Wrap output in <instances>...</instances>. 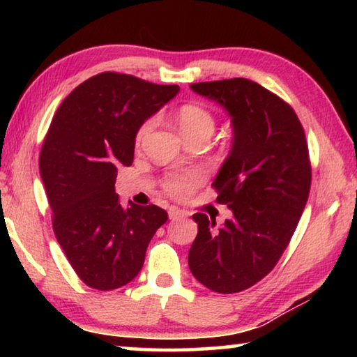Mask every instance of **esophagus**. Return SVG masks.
Returning <instances> with one entry per match:
<instances>
[{"mask_svg": "<svg viewBox=\"0 0 357 357\" xmlns=\"http://www.w3.org/2000/svg\"><path fill=\"white\" fill-rule=\"evenodd\" d=\"M168 215H170V219L174 220V219H181V217H185L187 213H185V211L178 209L176 206H172L170 211H168Z\"/></svg>", "mask_w": 357, "mask_h": 357, "instance_id": "obj_1", "label": "esophagus"}]
</instances>
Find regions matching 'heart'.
I'll list each match as a JSON object with an SVG mask.
<instances>
[{"instance_id":"b5f03b06","label":"heart","mask_w":357,"mask_h":357,"mask_svg":"<svg viewBox=\"0 0 357 357\" xmlns=\"http://www.w3.org/2000/svg\"><path fill=\"white\" fill-rule=\"evenodd\" d=\"M176 121L181 132L185 137H190L198 132H213L214 129V118L206 108L197 104H185L178 110ZM154 121L148 119L140 126V129L137 130L135 142L142 143L144 137L149 134V130L153 129ZM204 179V173L200 168H190V170L184 172H173L168 174L164 181V185L168 193H172L173 197H187L189 193L195 189V187Z\"/></svg>"}]
</instances>
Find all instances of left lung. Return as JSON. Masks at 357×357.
Returning a JSON list of instances; mask_svg holds the SVG:
<instances>
[{"mask_svg": "<svg viewBox=\"0 0 357 357\" xmlns=\"http://www.w3.org/2000/svg\"><path fill=\"white\" fill-rule=\"evenodd\" d=\"M231 119V149L213 185L233 217L220 227L193 214L189 250L195 279L215 293L250 288L273 271L291 239L310 192L304 129L287 102L247 78L190 84Z\"/></svg>", "mask_w": 357, "mask_h": 357, "instance_id": "8db88e82", "label": "left lung"}]
</instances>
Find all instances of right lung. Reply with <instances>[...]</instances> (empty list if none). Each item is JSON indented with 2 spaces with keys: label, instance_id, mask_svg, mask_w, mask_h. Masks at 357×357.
Here are the masks:
<instances>
[{
  "label": "right lung",
  "instance_id": "right-lung-1",
  "mask_svg": "<svg viewBox=\"0 0 357 357\" xmlns=\"http://www.w3.org/2000/svg\"><path fill=\"white\" fill-rule=\"evenodd\" d=\"M179 93L178 84L102 72L72 91L52 119L39 157L53 231L77 275L108 291L140 273L149 241L168 215L155 204L121 206L118 167L134 162L140 126Z\"/></svg>",
  "mask_w": 357,
  "mask_h": 357
}]
</instances>
